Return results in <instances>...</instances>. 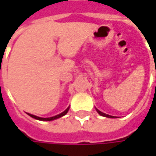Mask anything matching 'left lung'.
I'll return each instance as SVG.
<instances>
[{
  "label": "left lung",
  "mask_w": 156,
  "mask_h": 156,
  "mask_svg": "<svg viewBox=\"0 0 156 156\" xmlns=\"http://www.w3.org/2000/svg\"><path fill=\"white\" fill-rule=\"evenodd\" d=\"M96 111H97V113L99 114L100 115H101V116H104V117H108V118H116L115 116H113V115H107V114H105V113H102L101 111L98 110L97 108H95Z\"/></svg>",
  "instance_id": "left-lung-1"
}]
</instances>
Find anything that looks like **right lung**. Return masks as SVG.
I'll use <instances>...</instances> for the list:
<instances>
[{"label":"right lung","mask_w":156,"mask_h":156,"mask_svg":"<svg viewBox=\"0 0 156 156\" xmlns=\"http://www.w3.org/2000/svg\"><path fill=\"white\" fill-rule=\"evenodd\" d=\"M69 110V107L66 109V110H64L62 113H61V114H59V115H55V116H52V117H48V118H42V117H39V116H36V115H31V114H28L27 113V115H29V116H31L34 119H36V120H39V121H46V122H48V121H54V120H56L58 118H61V117L64 116Z\"/></svg>","instance_id":"1"}]
</instances>
